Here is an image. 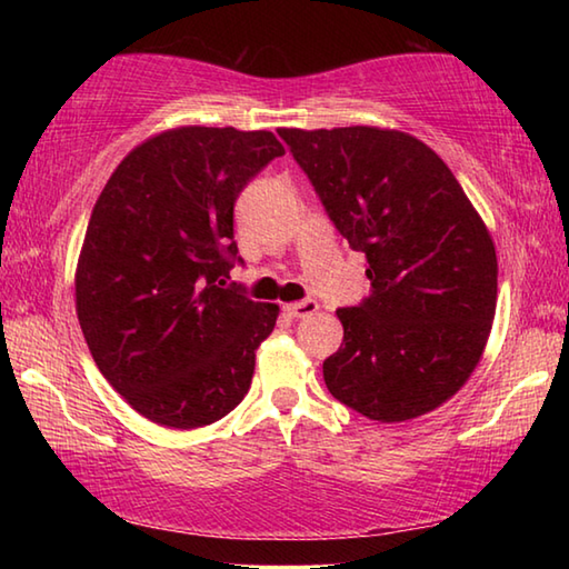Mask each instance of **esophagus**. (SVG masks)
<instances>
[{"instance_id":"esophagus-1","label":"esophagus","mask_w":569,"mask_h":569,"mask_svg":"<svg viewBox=\"0 0 569 569\" xmlns=\"http://www.w3.org/2000/svg\"><path fill=\"white\" fill-rule=\"evenodd\" d=\"M283 311H286L288 316H291V319H306V316H311V313L319 311V303H316V301H311V298H308V301L286 303V306H283Z\"/></svg>"}]
</instances>
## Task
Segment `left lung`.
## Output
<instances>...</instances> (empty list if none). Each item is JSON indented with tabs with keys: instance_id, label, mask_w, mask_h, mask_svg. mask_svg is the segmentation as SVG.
Instances as JSON below:
<instances>
[{
	"instance_id": "obj_1",
	"label": "left lung",
	"mask_w": 569,
	"mask_h": 569,
	"mask_svg": "<svg viewBox=\"0 0 569 569\" xmlns=\"http://www.w3.org/2000/svg\"><path fill=\"white\" fill-rule=\"evenodd\" d=\"M353 250L371 296L339 308L341 349L323 361L333 399L373 421L435 411L465 387L497 308V250L435 150L409 132L281 128Z\"/></svg>"
}]
</instances>
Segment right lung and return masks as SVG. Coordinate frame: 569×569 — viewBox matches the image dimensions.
Listing matches in <instances>:
<instances>
[{
    "label": "right lung",
    "instance_id": "1",
    "mask_svg": "<svg viewBox=\"0 0 569 569\" xmlns=\"http://www.w3.org/2000/svg\"><path fill=\"white\" fill-rule=\"evenodd\" d=\"M283 152L268 130L182 124L142 140L104 182L74 308L102 377L152 423L206 427L250 389L281 308L223 288V276L238 192Z\"/></svg>",
    "mask_w": 569,
    "mask_h": 569
}]
</instances>
